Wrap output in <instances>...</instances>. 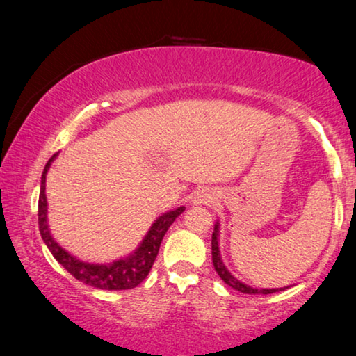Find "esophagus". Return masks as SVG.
I'll return each instance as SVG.
<instances>
[{"instance_id": "34e87169", "label": "esophagus", "mask_w": 356, "mask_h": 356, "mask_svg": "<svg viewBox=\"0 0 356 356\" xmlns=\"http://www.w3.org/2000/svg\"><path fill=\"white\" fill-rule=\"evenodd\" d=\"M212 199L213 197L211 196V194H207L206 191H197L193 196V202L194 204H211Z\"/></svg>"}]
</instances>
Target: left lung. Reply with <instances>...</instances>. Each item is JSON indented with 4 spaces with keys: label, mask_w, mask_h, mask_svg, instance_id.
Returning a JSON list of instances; mask_svg holds the SVG:
<instances>
[{
    "label": "left lung",
    "mask_w": 356,
    "mask_h": 356,
    "mask_svg": "<svg viewBox=\"0 0 356 356\" xmlns=\"http://www.w3.org/2000/svg\"><path fill=\"white\" fill-rule=\"evenodd\" d=\"M217 236H218V225H216V228H213V233H212V262H213V267H216L217 274L220 275V279L225 282L227 285H230L232 289L241 291V293H250V295H259V293L269 295V293H275V291H279V290H275V289H272V290L252 289V286L245 285V284H241L240 280H236L235 277H233L230 272L227 270L225 264H223V262H222L220 251H218V240H217Z\"/></svg>",
    "instance_id": "left-lung-1"
}]
</instances>
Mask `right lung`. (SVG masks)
<instances>
[{"instance_id": "1", "label": "right lung", "mask_w": 356, "mask_h": 356, "mask_svg": "<svg viewBox=\"0 0 356 356\" xmlns=\"http://www.w3.org/2000/svg\"><path fill=\"white\" fill-rule=\"evenodd\" d=\"M56 155V154H55ZM55 155L48 160L45 165V170L42 173V184H40V196H38V228H40V235L55 256V259L70 272V274L84 284L95 286V289L102 290H129L138 286L145 277L149 275L150 269H152L155 257L159 254L160 243H162L165 233L170 228V225L175 222L179 213L184 211V207H178L172 212L163 213L159 217L147 235H145L144 241L136 250L133 254L124 257V259L115 261L111 264H87V262L77 261L76 257L63 250L58 243L53 240L47 225V196H45V179L47 172L55 159Z\"/></svg>"}]
</instances>
